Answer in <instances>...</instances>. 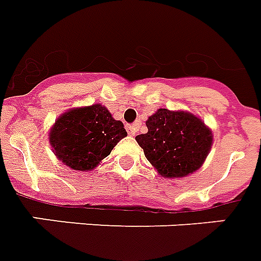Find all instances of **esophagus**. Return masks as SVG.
Here are the masks:
<instances>
[{"instance_id": "34e87169", "label": "esophagus", "mask_w": 261, "mask_h": 261, "mask_svg": "<svg viewBox=\"0 0 261 261\" xmlns=\"http://www.w3.org/2000/svg\"><path fill=\"white\" fill-rule=\"evenodd\" d=\"M126 132H128L130 136H136L137 125H126Z\"/></svg>"}]
</instances>
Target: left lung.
<instances>
[{
  "label": "left lung",
  "instance_id": "obj_1",
  "mask_svg": "<svg viewBox=\"0 0 261 261\" xmlns=\"http://www.w3.org/2000/svg\"><path fill=\"white\" fill-rule=\"evenodd\" d=\"M145 124L148 132L136 136V141L162 176L183 178L205 162L213 136L194 114L159 109Z\"/></svg>",
  "mask_w": 261,
  "mask_h": 261
}]
</instances>
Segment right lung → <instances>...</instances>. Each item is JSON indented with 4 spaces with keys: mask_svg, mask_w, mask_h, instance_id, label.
Segmentation results:
<instances>
[{
    "mask_svg": "<svg viewBox=\"0 0 261 261\" xmlns=\"http://www.w3.org/2000/svg\"><path fill=\"white\" fill-rule=\"evenodd\" d=\"M126 136L124 124L102 105L68 110L55 121L49 143L58 159L76 171H89Z\"/></svg>",
    "mask_w": 261,
    "mask_h": 261,
    "instance_id": "add662e5",
    "label": "right lung"
}]
</instances>
